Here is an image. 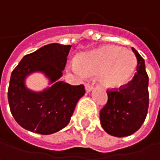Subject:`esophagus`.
<instances>
[{
    "label": "esophagus",
    "mask_w": 160,
    "mask_h": 160,
    "mask_svg": "<svg viewBox=\"0 0 160 160\" xmlns=\"http://www.w3.org/2000/svg\"><path fill=\"white\" fill-rule=\"evenodd\" d=\"M92 88H93V86L92 85H89V84H87L86 86H85V89H86V92H90L91 90H92Z\"/></svg>",
    "instance_id": "34e87169"
}]
</instances>
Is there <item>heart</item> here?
<instances>
[{
	"mask_svg": "<svg viewBox=\"0 0 160 160\" xmlns=\"http://www.w3.org/2000/svg\"><path fill=\"white\" fill-rule=\"evenodd\" d=\"M136 67L137 59L130 50L106 45L83 55L72 70L83 76L99 75L103 86L119 88L132 79Z\"/></svg>",
	"mask_w": 160,
	"mask_h": 160,
	"instance_id": "b5f03b06",
	"label": "heart"
}]
</instances>
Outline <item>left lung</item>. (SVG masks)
<instances>
[{
  "label": "left lung",
  "instance_id": "obj_1",
  "mask_svg": "<svg viewBox=\"0 0 160 160\" xmlns=\"http://www.w3.org/2000/svg\"><path fill=\"white\" fill-rule=\"evenodd\" d=\"M138 65L137 73L126 87L120 90H108V100L100 111V121L104 130L114 137H127L142 125L148 111L149 78L144 59L132 48Z\"/></svg>",
  "mask_w": 160,
  "mask_h": 160
}]
</instances>
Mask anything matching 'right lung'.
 I'll list each match as a JSON object with an SVG mask.
<instances>
[{
    "mask_svg": "<svg viewBox=\"0 0 160 160\" xmlns=\"http://www.w3.org/2000/svg\"><path fill=\"white\" fill-rule=\"evenodd\" d=\"M71 45L52 43L26 54L11 73L8 103L16 122L22 128L41 135H51L66 127L85 87L72 86L60 79ZM35 72L49 81L43 91L35 92L26 86V79Z\"/></svg>",
    "mask_w": 160,
    "mask_h": 160,
    "instance_id": "add662e5",
    "label": "right lung"
}]
</instances>
